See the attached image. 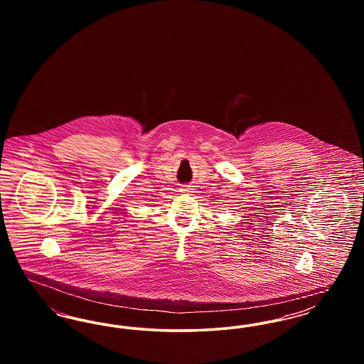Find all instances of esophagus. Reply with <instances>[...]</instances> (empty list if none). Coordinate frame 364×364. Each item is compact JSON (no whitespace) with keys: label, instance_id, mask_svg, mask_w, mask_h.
Returning a JSON list of instances; mask_svg holds the SVG:
<instances>
[{"label":"esophagus","instance_id":"esophagus-1","mask_svg":"<svg viewBox=\"0 0 364 364\" xmlns=\"http://www.w3.org/2000/svg\"><path fill=\"white\" fill-rule=\"evenodd\" d=\"M191 190H192L191 186H183L181 187V192H191Z\"/></svg>","mask_w":364,"mask_h":364}]
</instances>
